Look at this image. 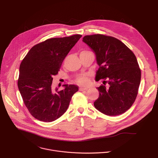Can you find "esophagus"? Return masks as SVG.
<instances>
[{"mask_svg":"<svg viewBox=\"0 0 158 158\" xmlns=\"http://www.w3.org/2000/svg\"><path fill=\"white\" fill-rule=\"evenodd\" d=\"M88 89H89V87H79V91H84V90H87Z\"/></svg>","mask_w":158,"mask_h":158,"instance_id":"esophagus-1","label":"esophagus"}]
</instances>
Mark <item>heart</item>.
<instances>
[{
  "mask_svg": "<svg viewBox=\"0 0 158 158\" xmlns=\"http://www.w3.org/2000/svg\"><path fill=\"white\" fill-rule=\"evenodd\" d=\"M84 52V51H83ZM76 82L81 85H87L90 82V78L88 74H83L81 76H79L76 79Z\"/></svg>",
  "mask_w": 158,
  "mask_h": 158,
  "instance_id": "heart-1",
  "label": "heart"
}]
</instances>
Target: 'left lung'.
I'll use <instances>...</instances> for the list:
<instances>
[{"label": "left lung", "mask_w": 158, "mask_h": 158, "mask_svg": "<svg viewBox=\"0 0 158 158\" xmlns=\"http://www.w3.org/2000/svg\"><path fill=\"white\" fill-rule=\"evenodd\" d=\"M82 41L95 52L99 67L96 81L99 96L94 107L107 116H118L127 110L138 93L141 72L134 54L119 39L103 34L85 35Z\"/></svg>", "instance_id": "left-lung-1"}]
</instances>
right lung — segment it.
Returning a JSON list of instances; mask_svg holds the SVG:
<instances>
[{
  "mask_svg": "<svg viewBox=\"0 0 158 158\" xmlns=\"http://www.w3.org/2000/svg\"><path fill=\"white\" fill-rule=\"evenodd\" d=\"M82 37L80 34L47 39L33 46L20 63L17 82L20 93L31 114L43 122L59 118L78 91L76 85L64 84L59 91L52 86L53 76Z\"/></svg>",
  "mask_w": 158,
  "mask_h": 158,
  "instance_id": "obj_1",
  "label": "right lung"
}]
</instances>
